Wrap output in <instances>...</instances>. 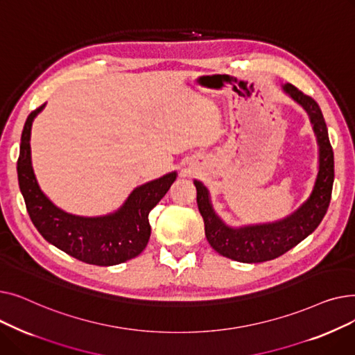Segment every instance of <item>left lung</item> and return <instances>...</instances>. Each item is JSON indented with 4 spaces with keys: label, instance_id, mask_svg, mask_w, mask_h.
Wrapping results in <instances>:
<instances>
[{
    "label": "left lung",
    "instance_id": "obj_1",
    "mask_svg": "<svg viewBox=\"0 0 355 355\" xmlns=\"http://www.w3.org/2000/svg\"><path fill=\"white\" fill-rule=\"evenodd\" d=\"M288 95L309 115L320 146V168L309 198L291 216L266 225L230 227L225 225L210 202L209 190L194 180L197 206L204 220V230L210 246L221 256L243 263H260L282 256L308 237L322 221L332 193L334 151L321 107L311 96L291 83L284 86Z\"/></svg>",
    "mask_w": 355,
    "mask_h": 355
}]
</instances>
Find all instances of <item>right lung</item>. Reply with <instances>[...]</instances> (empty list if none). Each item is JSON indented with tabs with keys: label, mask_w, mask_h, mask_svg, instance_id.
Masks as SVG:
<instances>
[{
	"label": "right lung",
	"mask_w": 355,
	"mask_h": 355,
	"mask_svg": "<svg viewBox=\"0 0 355 355\" xmlns=\"http://www.w3.org/2000/svg\"><path fill=\"white\" fill-rule=\"evenodd\" d=\"M43 107L44 105L33 110L24 123L17 161L18 184L33 225L49 243L89 265L114 266L137 257L151 236L148 214L170 190L177 173L139 185L122 207L112 214L101 217L69 214L43 194L31 166V125Z\"/></svg>",
	"instance_id": "1"
}]
</instances>
